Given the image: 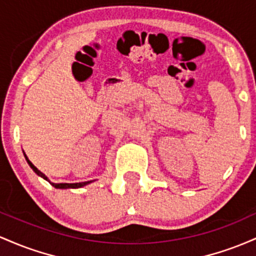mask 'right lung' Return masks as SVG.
I'll return each mask as SVG.
<instances>
[{
    "label": "right lung",
    "instance_id": "right-lung-1",
    "mask_svg": "<svg viewBox=\"0 0 256 256\" xmlns=\"http://www.w3.org/2000/svg\"><path fill=\"white\" fill-rule=\"evenodd\" d=\"M24 156H25V158H26V160H28V166H30L31 168H32V170L35 172V173H36L37 175H38V176H41V178H43V179H44V180H47V182H50L52 186H54V188H82V186H86V185H88V184H90V182H92V180H90V182H74V184H66V182H65V184H54V182H52L50 180L48 179V178L46 176V175L42 173V172H40L38 169H37L36 166H34L32 163L30 162V160H28V157H26V154H24Z\"/></svg>",
    "mask_w": 256,
    "mask_h": 256
}]
</instances>
